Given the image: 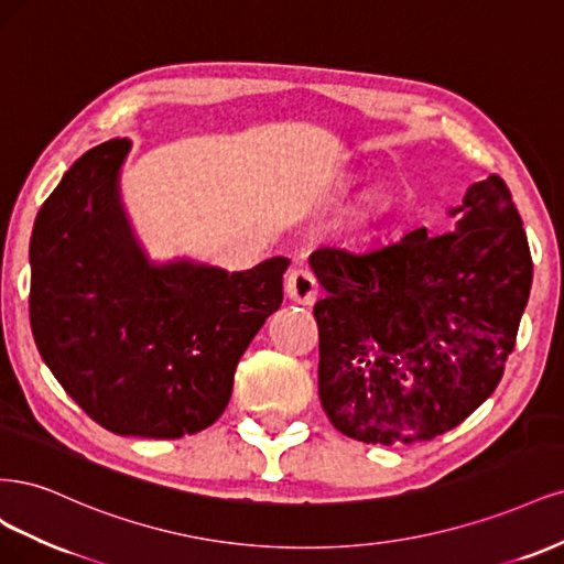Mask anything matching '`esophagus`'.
Here are the masks:
<instances>
[{
  "mask_svg": "<svg viewBox=\"0 0 564 564\" xmlns=\"http://www.w3.org/2000/svg\"><path fill=\"white\" fill-rule=\"evenodd\" d=\"M285 293L297 304H314L318 297V281L306 267H297L288 274Z\"/></svg>",
  "mask_w": 564,
  "mask_h": 564,
  "instance_id": "34e87169",
  "label": "esophagus"
}]
</instances>
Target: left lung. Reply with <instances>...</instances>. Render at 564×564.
Instances as JSON below:
<instances>
[{
	"label": "left lung",
	"mask_w": 564,
	"mask_h": 564,
	"mask_svg": "<svg viewBox=\"0 0 564 564\" xmlns=\"http://www.w3.org/2000/svg\"><path fill=\"white\" fill-rule=\"evenodd\" d=\"M452 231L372 250L318 248V395L349 438L431 441L503 377L532 288V256L499 175L470 185Z\"/></svg>",
	"instance_id": "left-lung-1"
}]
</instances>
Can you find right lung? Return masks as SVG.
<instances>
[{
    "label": "right lung",
    "instance_id": "obj_1",
    "mask_svg": "<svg viewBox=\"0 0 564 564\" xmlns=\"http://www.w3.org/2000/svg\"><path fill=\"white\" fill-rule=\"evenodd\" d=\"M131 142L107 140L51 192L30 239V325L65 393L119 435L180 438L229 403L250 339L281 306L285 258L248 271L152 267L121 210Z\"/></svg>",
    "mask_w": 564,
    "mask_h": 564
}]
</instances>
